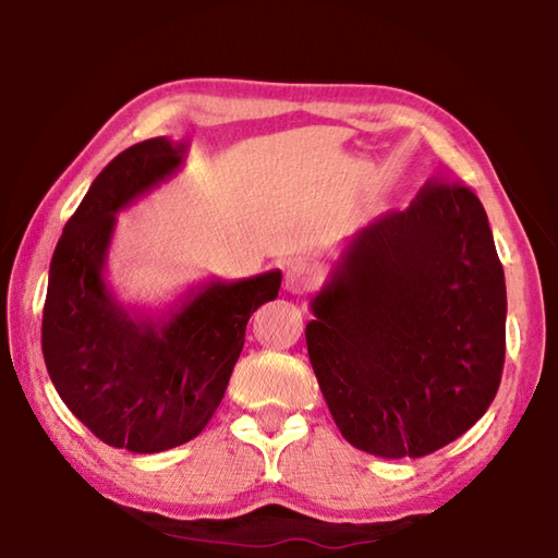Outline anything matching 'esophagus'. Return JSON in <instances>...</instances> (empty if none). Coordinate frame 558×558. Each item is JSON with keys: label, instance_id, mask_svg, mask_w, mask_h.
<instances>
[{"label": "esophagus", "instance_id": "esophagus-1", "mask_svg": "<svg viewBox=\"0 0 558 558\" xmlns=\"http://www.w3.org/2000/svg\"><path fill=\"white\" fill-rule=\"evenodd\" d=\"M282 286H286V290L292 292V295H302V292H307L315 286V272L305 260H292L286 268Z\"/></svg>", "mask_w": 558, "mask_h": 558}]
</instances>
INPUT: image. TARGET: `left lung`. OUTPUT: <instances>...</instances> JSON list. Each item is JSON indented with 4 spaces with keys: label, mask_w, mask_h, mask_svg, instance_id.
Returning a JSON list of instances; mask_svg holds the SVG:
<instances>
[{
    "label": "left lung",
    "mask_w": 558,
    "mask_h": 558,
    "mask_svg": "<svg viewBox=\"0 0 558 558\" xmlns=\"http://www.w3.org/2000/svg\"><path fill=\"white\" fill-rule=\"evenodd\" d=\"M307 354L347 442L423 458L483 418L502 379L507 288L483 204L428 182L356 231L310 300Z\"/></svg>",
    "instance_id": "left-lung-1"
}]
</instances>
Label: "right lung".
Here are the masks:
<instances>
[{
  "instance_id": "1",
  "label": "right lung",
  "mask_w": 558,
  "mask_h": 558,
  "mask_svg": "<svg viewBox=\"0 0 558 558\" xmlns=\"http://www.w3.org/2000/svg\"><path fill=\"white\" fill-rule=\"evenodd\" d=\"M186 143L153 137L93 179L63 226L46 290L41 349L56 391L112 448L162 452L199 436L239 362L245 325L278 298L280 270L209 278L167 310L120 302L108 286L118 214L184 167Z\"/></svg>"
}]
</instances>
